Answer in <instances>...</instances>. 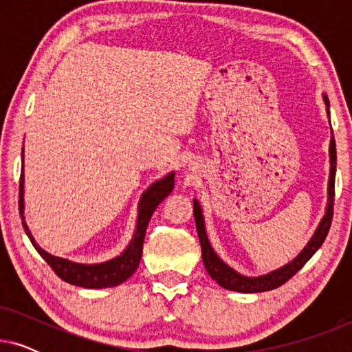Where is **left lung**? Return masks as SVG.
<instances>
[{"label":"left lung","instance_id":"1","mask_svg":"<svg viewBox=\"0 0 352 352\" xmlns=\"http://www.w3.org/2000/svg\"><path fill=\"white\" fill-rule=\"evenodd\" d=\"M325 105H327V115L330 117V104L327 96H324ZM335 173H336V146H335V138L333 131H331L330 139V177H329V204L325 208V216L322 218L319 228L316 229L312 239L307 242V245L302 248V252L293 259L292 263L285 264V266L266 274V276L259 277H247L242 274L235 272L232 267H229L218 254L214 253L213 247H211L208 237H206L205 230V219L201 214V208L199 200H194V216H195V226H197V234L200 239V247H201V259H204L206 272L210 274V277L216 280L218 285H221L226 290L240 292V293H259V292H269L274 288L280 287L287 280L295 276L305 264L309 261L312 254L322 247L324 240L329 234L331 218H333V201H335Z\"/></svg>","mask_w":352,"mask_h":352}]
</instances>
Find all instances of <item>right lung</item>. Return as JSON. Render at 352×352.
<instances>
[{"label": "right lung", "mask_w": 352, "mask_h": 352, "mask_svg": "<svg viewBox=\"0 0 352 352\" xmlns=\"http://www.w3.org/2000/svg\"><path fill=\"white\" fill-rule=\"evenodd\" d=\"M173 187H175V173L171 171L170 175L162 177L160 181L153 182V184L144 192L141 200H139L136 230H134L131 242H129L126 250H124L120 256L99 264H80L59 256H52V254L46 253L45 250L35 242V239H33V235L27 228L25 218H23V165L21 170V184H19V211H21L22 216L23 229H25V234L28 235V239H30L33 247H35L36 252L41 254V258L50 264L52 271H54L62 280L83 288L117 287L136 272L139 261H141L142 256V243L144 237H146L148 221H151V216L153 211H155L158 204H160L165 197L171 194Z\"/></svg>", "instance_id": "obj_1"}]
</instances>
